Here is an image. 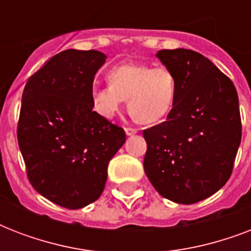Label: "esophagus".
<instances>
[{
    "mask_svg": "<svg viewBox=\"0 0 251 251\" xmlns=\"http://www.w3.org/2000/svg\"><path fill=\"white\" fill-rule=\"evenodd\" d=\"M125 133H126V135H134V134L138 133V130L134 129V127H126Z\"/></svg>",
    "mask_w": 251,
    "mask_h": 251,
    "instance_id": "esophagus-1",
    "label": "esophagus"
}]
</instances>
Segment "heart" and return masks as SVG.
Instances as JSON below:
<instances>
[{"mask_svg": "<svg viewBox=\"0 0 251 251\" xmlns=\"http://www.w3.org/2000/svg\"><path fill=\"white\" fill-rule=\"evenodd\" d=\"M109 84L94 86L91 101L100 116L112 118L125 100L137 121L155 124L171 113L177 95L175 73L165 66L152 68L147 64H124L108 74Z\"/></svg>", "mask_w": 251, "mask_h": 251, "instance_id": "obj_1", "label": "heart"}]
</instances>
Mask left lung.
Segmentation results:
<instances>
[{
	"instance_id": "1",
	"label": "left lung",
	"mask_w": 251,
	"mask_h": 251,
	"mask_svg": "<svg viewBox=\"0 0 251 251\" xmlns=\"http://www.w3.org/2000/svg\"><path fill=\"white\" fill-rule=\"evenodd\" d=\"M156 57L175 73L177 95L167 120L143 130V165L161 197L191 204L229 179L241 143L238 95L232 80L190 49H163Z\"/></svg>"
}]
</instances>
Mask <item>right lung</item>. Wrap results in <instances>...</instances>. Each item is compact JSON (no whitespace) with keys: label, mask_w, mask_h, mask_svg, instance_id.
I'll return each instance as SVG.
<instances>
[{"label":"right lung","mask_w":251,"mask_h":251,"mask_svg":"<svg viewBox=\"0 0 251 251\" xmlns=\"http://www.w3.org/2000/svg\"><path fill=\"white\" fill-rule=\"evenodd\" d=\"M105 60L99 50H64L22 95L17 134L27 177L39 194L70 210L101 195L108 164L126 141L122 127L92 109L95 74Z\"/></svg>","instance_id":"obj_1"}]
</instances>
